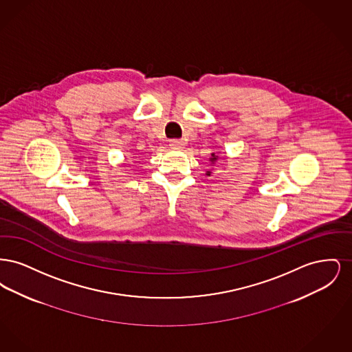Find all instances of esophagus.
Instances as JSON below:
<instances>
[{
	"label": "esophagus",
	"mask_w": 352,
	"mask_h": 352,
	"mask_svg": "<svg viewBox=\"0 0 352 352\" xmlns=\"http://www.w3.org/2000/svg\"><path fill=\"white\" fill-rule=\"evenodd\" d=\"M170 146L173 149H182L184 146V140H179V138H174V140L170 141Z\"/></svg>",
	"instance_id": "obj_1"
}]
</instances>
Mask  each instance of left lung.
Listing matches in <instances>:
<instances>
[{
	"mask_svg": "<svg viewBox=\"0 0 352 352\" xmlns=\"http://www.w3.org/2000/svg\"><path fill=\"white\" fill-rule=\"evenodd\" d=\"M218 160V155H215V154H212V158H211V161L214 162V161H217Z\"/></svg>",
	"mask_w": 352,
	"mask_h": 352,
	"instance_id": "left-lung-1",
	"label": "left lung"
}]
</instances>
